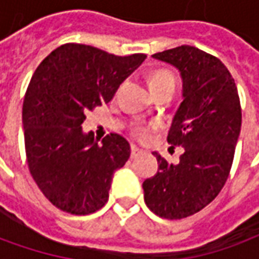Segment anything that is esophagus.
<instances>
[{"instance_id":"1","label":"esophagus","mask_w":259,"mask_h":259,"mask_svg":"<svg viewBox=\"0 0 259 259\" xmlns=\"http://www.w3.org/2000/svg\"><path fill=\"white\" fill-rule=\"evenodd\" d=\"M141 154H143V150L139 148L137 146H135V144H132V158L139 157V155H141Z\"/></svg>"}]
</instances>
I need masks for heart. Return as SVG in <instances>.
I'll list each match as a JSON object with an SVG mask.
<instances>
[{
  "instance_id": "heart-1",
  "label": "heart",
  "mask_w": 259,
  "mask_h": 259,
  "mask_svg": "<svg viewBox=\"0 0 259 259\" xmlns=\"http://www.w3.org/2000/svg\"><path fill=\"white\" fill-rule=\"evenodd\" d=\"M165 85H174L175 87V77L174 74L170 73L169 70H165V69H159V70H155L154 73L151 74V79H150V87L152 90H157V89H161V87H165ZM152 129V126H146V124H137L135 127V133L141 139H144L148 136L150 130Z\"/></svg>"
}]
</instances>
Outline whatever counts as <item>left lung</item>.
<instances>
[{
	"mask_svg": "<svg viewBox=\"0 0 259 259\" xmlns=\"http://www.w3.org/2000/svg\"><path fill=\"white\" fill-rule=\"evenodd\" d=\"M178 69L183 101L168 143L185 152L174 165L154 152L158 172L144 180V201L155 215L182 219L201 211L228 180L241 127V107L234 79L221 59L191 46L154 54Z\"/></svg>",
	"mask_w": 259,
	"mask_h": 259,
	"instance_id": "1",
	"label": "left lung"
}]
</instances>
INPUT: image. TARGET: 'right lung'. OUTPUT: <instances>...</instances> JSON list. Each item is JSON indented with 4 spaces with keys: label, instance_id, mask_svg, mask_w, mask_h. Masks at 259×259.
Segmentation results:
<instances>
[{
    "label": "right lung",
    "instance_id": "1",
    "mask_svg": "<svg viewBox=\"0 0 259 259\" xmlns=\"http://www.w3.org/2000/svg\"><path fill=\"white\" fill-rule=\"evenodd\" d=\"M146 58L69 42L36 69L22 111L26 157L38 189L61 211L89 215L105 205L113 172L129 159L130 144L116 133L98 144L81 123L87 111L112 100Z\"/></svg>",
    "mask_w": 259,
    "mask_h": 259
}]
</instances>
